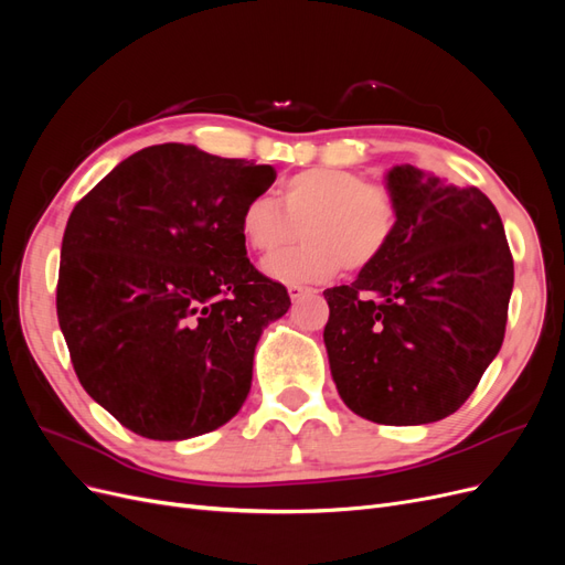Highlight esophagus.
<instances>
[{
	"mask_svg": "<svg viewBox=\"0 0 565 565\" xmlns=\"http://www.w3.org/2000/svg\"><path fill=\"white\" fill-rule=\"evenodd\" d=\"M287 292H289V299L297 301V299H301V297H306V295H313L316 289H313V287H303V285H289Z\"/></svg>",
	"mask_w": 565,
	"mask_h": 565,
	"instance_id": "esophagus-1",
	"label": "esophagus"
}]
</instances>
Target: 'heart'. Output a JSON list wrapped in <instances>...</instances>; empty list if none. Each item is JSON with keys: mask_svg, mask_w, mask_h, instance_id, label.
I'll return each instance as SVG.
<instances>
[{"mask_svg": "<svg viewBox=\"0 0 565 565\" xmlns=\"http://www.w3.org/2000/svg\"><path fill=\"white\" fill-rule=\"evenodd\" d=\"M284 210L280 211L279 207ZM398 202L386 185L367 183L351 169L316 167L280 185V204L256 195L241 212L245 243L259 254H277L298 239L295 253L270 256L264 273L280 282H322L347 266L377 264L398 233Z\"/></svg>", "mask_w": 565, "mask_h": 565, "instance_id": "1", "label": "heart"}]
</instances>
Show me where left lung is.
<instances>
[{
  "mask_svg": "<svg viewBox=\"0 0 565 565\" xmlns=\"http://www.w3.org/2000/svg\"><path fill=\"white\" fill-rule=\"evenodd\" d=\"M384 183L398 233L351 285L324 289V349L341 401L363 419L417 426L461 407L500 353L514 262L476 185L413 164Z\"/></svg>",
  "mask_w": 565,
  "mask_h": 565,
  "instance_id": "8db88e82",
  "label": "left lung"
}]
</instances>
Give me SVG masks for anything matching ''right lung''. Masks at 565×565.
I'll return each mask as SVG.
<instances>
[{"instance_id": "obj_1", "label": "right lung", "mask_w": 565, "mask_h": 565, "mask_svg": "<svg viewBox=\"0 0 565 565\" xmlns=\"http://www.w3.org/2000/svg\"><path fill=\"white\" fill-rule=\"evenodd\" d=\"M268 164L162 143L134 152L67 218L58 324L84 391L129 431L185 440L237 415L262 332L289 295L241 233Z\"/></svg>"}]
</instances>
